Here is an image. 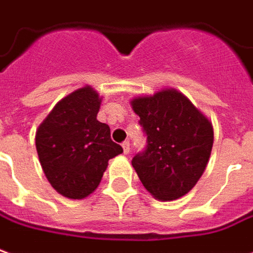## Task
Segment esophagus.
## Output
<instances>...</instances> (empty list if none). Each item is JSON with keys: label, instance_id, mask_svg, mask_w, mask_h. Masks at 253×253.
<instances>
[{"label": "esophagus", "instance_id": "1", "mask_svg": "<svg viewBox=\"0 0 253 253\" xmlns=\"http://www.w3.org/2000/svg\"><path fill=\"white\" fill-rule=\"evenodd\" d=\"M122 146H123V152L127 155V153L130 152V142H128V141H125V142L122 144Z\"/></svg>", "mask_w": 253, "mask_h": 253}]
</instances>
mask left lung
<instances>
[{"label": "left lung", "mask_w": 253, "mask_h": 253, "mask_svg": "<svg viewBox=\"0 0 253 253\" xmlns=\"http://www.w3.org/2000/svg\"><path fill=\"white\" fill-rule=\"evenodd\" d=\"M146 148L132 157L139 181L160 201L189 193L206 169L213 144L211 122L175 89L132 98Z\"/></svg>", "instance_id": "8db88e82"}]
</instances>
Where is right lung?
Returning a JSON list of instances; mask_svg holds the SVG:
<instances>
[{"instance_id": "1", "label": "right lung", "mask_w": 253, "mask_h": 253, "mask_svg": "<svg viewBox=\"0 0 253 253\" xmlns=\"http://www.w3.org/2000/svg\"><path fill=\"white\" fill-rule=\"evenodd\" d=\"M101 98L84 86L60 100L35 134V146L47 181L72 200L93 193L108 167L123 152L111 139L108 125L97 121Z\"/></svg>"}]
</instances>
